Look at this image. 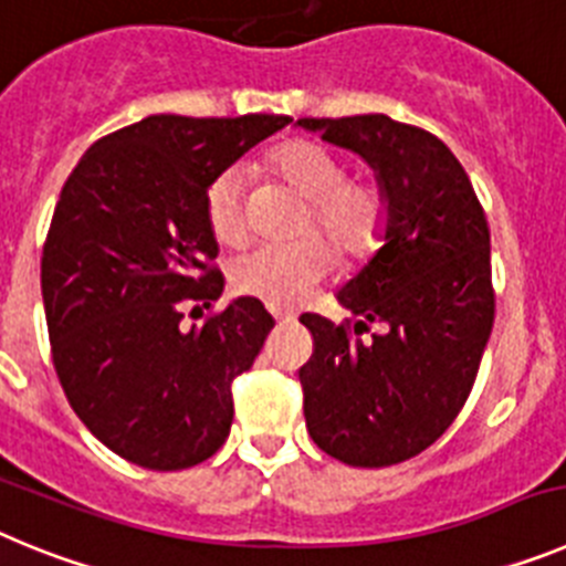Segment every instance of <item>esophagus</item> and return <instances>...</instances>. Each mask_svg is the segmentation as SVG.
<instances>
[{
  "label": "esophagus",
  "instance_id": "obj_1",
  "mask_svg": "<svg viewBox=\"0 0 566 566\" xmlns=\"http://www.w3.org/2000/svg\"><path fill=\"white\" fill-rule=\"evenodd\" d=\"M272 317L277 319V323H292L294 314L292 312H280V308H272Z\"/></svg>",
  "mask_w": 566,
  "mask_h": 566
}]
</instances>
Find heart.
<instances>
[{
	"instance_id": "b5f03b06",
	"label": "heart",
	"mask_w": 566,
	"mask_h": 566,
	"mask_svg": "<svg viewBox=\"0 0 566 566\" xmlns=\"http://www.w3.org/2000/svg\"><path fill=\"white\" fill-rule=\"evenodd\" d=\"M283 184L303 195L308 212L303 232L332 238L345 260H363L382 243L388 227V198L371 178H345V164L332 149L314 142H289L269 158ZM207 221L227 247L249 234L247 169H223L207 189ZM337 263L326 238L306 234L294 243H263L232 263V286L269 306H297Z\"/></svg>"
}]
</instances>
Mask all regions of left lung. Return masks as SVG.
<instances>
[{
    "mask_svg": "<svg viewBox=\"0 0 566 566\" xmlns=\"http://www.w3.org/2000/svg\"><path fill=\"white\" fill-rule=\"evenodd\" d=\"M297 124L368 161L388 198L382 247L337 292L354 328L300 317L314 337L300 368L306 428L339 462L388 468L431 448L473 388L496 314L488 218L428 129L379 113ZM371 322L380 334L363 340Z\"/></svg>",
    "mask_w": 566,
    "mask_h": 566,
    "instance_id": "obj_1",
    "label": "left lung"
}]
</instances>
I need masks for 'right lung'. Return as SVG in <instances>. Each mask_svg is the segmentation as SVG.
<instances>
[{
  "instance_id": "1",
  "label": "right lung",
  "mask_w": 566,
  "mask_h": 566,
  "mask_svg": "<svg viewBox=\"0 0 566 566\" xmlns=\"http://www.w3.org/2000/svg\"><path fill=\"white\" fill-rule=\"evenodd\" d=\"M289 115H149L104 135L70 172L42 252L50 352L70 408L127 462L184 470L232 428V382L274 319L254 297H221L209 184Z\"/></svg>"
}]
</instances>
